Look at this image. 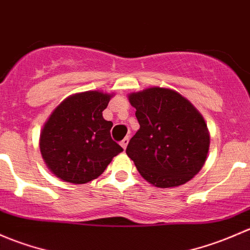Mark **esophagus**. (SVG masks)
<instances>
[{
    "label": "esophagus",
    "instance_id": "obj_1",
    "mask_svg": "<svg viewBox=\"0 0 250 250\" xmlns=\"http://www.w3.org/2000/svg\"><path fill=\"white\" fill-rule=\"evenodd\" d=\"M128 141H130V137H128V136H126L124 140H123L122 142H120V144H122V146H123V148H124V149H126V146H127Z\"/></svg>",
    "mask_w": 250,
    "mask_h": 250
}]
</instances>
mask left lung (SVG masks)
Listing matches in <instances>:
<instances>
[{
  "mask_svg": "<svg viewBox=\"0 0 250 250\" xmlns=\"http://www.w3.org/2000/svg\"><path fill=\"white\" fill-rule=\"evenodd\" d=\"M140 130L126 154L141 176L159 188L178 187L199 173L207 158L209 133L202 115L181 94L149 87L128 96Z\"/></svg>",
  "mask_w": 250,
  "mask_h": 250,
  "instance_id": "8db88e82",
  "label": "left lung"
}]
</instances>
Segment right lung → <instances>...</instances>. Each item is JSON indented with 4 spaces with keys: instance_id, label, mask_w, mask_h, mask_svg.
<instances>
[{
    "instance_id": "1",
    "label": "right lung",
    "mask_w": 250,
    "mask_h": 250,
    "mask_svg": "<svg viewBox=\"0 0 250 250\" xmlns=\"http://www.w3.org/2000/svg\"><path fill=\"white\" fill-rule=\"evenodd\" d=\"M110 95L85 91L55 108L41 132L40 148L51 172L62 181L84 184L101 176L124 149L110 137L113 123L102 117Z\"/></svg>"
}]
</instances>
